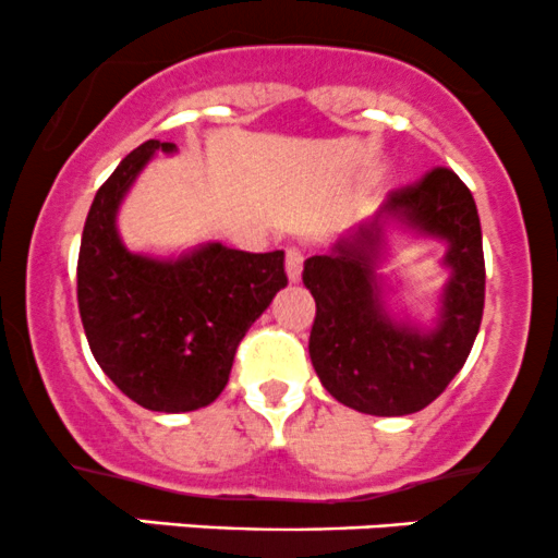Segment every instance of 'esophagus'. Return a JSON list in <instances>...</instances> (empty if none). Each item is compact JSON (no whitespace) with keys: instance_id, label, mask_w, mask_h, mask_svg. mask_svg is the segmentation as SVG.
<instances>
[{"instance_id":"esophagus-1","label":"esophagus","mask_w":558,"mask_h":558,"mask_svg":"<svg viewBox=\"0 0 558 558\" xmlns=\"http://www.w3.org/2000/svg\"><path fill=\"white\" fill-rule=\"evenodd\" d=\"M302 267H304V254L299 248L286 251V275H289L291 283L302 280Z\"/></svg>"}]
</instances>
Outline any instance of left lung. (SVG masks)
Returning <instances> with one entry per match:
<instances>
[{"label": "left lung", "instance_id": "obj_1", "mask_svg": "<svg viewBox=\"0 0 558 558\" xmlns=\"http://www.w3.org/2000/svg\"><path fill=\"white\" fill-rule=\"evenodd\" d=\"M400 227L445 240L451 278L434 329L395 322L375 269L386 230ZM315 296L310 357L341 405L368 415H410L437 400L466 363L485 310L480 214L456 171L437 167L415 185L391 190L371 222L310 256L302 272Z\"/></svg>", "mask_w": 558, "mask_h": 558}]
</instances>
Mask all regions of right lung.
<instances>
[{"label": "right lung", "instance_id": "add662e5", "mask_svg": "<svg viewBox=\"0 0 558 558\" xmlns=\"http://www.w3.org/2000/svg\"><path fill=\"white\" fill-rule=\"evenodd\" d=\"M174 150V143L148 140L102 182L76 267L78 315L97 365L156 413L211 405L228 387L251 323L289 286L283 251L248 254L206 243L177 259H156L124 246L116 214L126 190L156 153Z\"/></svg>", "mask_w": 558, "mask_h": 558}]
</instances>
